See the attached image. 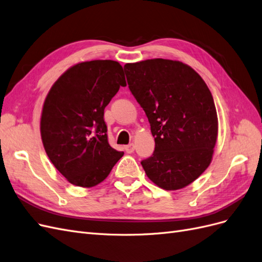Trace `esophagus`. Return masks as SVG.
Wrapping results in <instances>:
<instances>
[{
    "label": "esophagus",
    "instance_id": "obj_1",
    "mask_svg": "<svg viewBox=\"0 0 262 262\" xmlns=\"http://www.w3.org/2000/svg\"><path fill=\"white\" fill-rule=\"evenodd\" d=\"M124 149H125V152L126 153H132L133 150H134V144L133 143H130V144H128V145H125L124 146Z\"/></svg>",
    "mask_w": 262,
    "mask_h": 262
}]
</instances>
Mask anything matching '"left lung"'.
Returning <instances> with one entry per match:
<instances>
[{
  "label": "left lung",
  "mask_w": 262,
  "mask_h": 262,
  "mask_svg": "<svg viewBox=\"0 0 262 262\" xmlns=\"http://www.w3.org/2000/svg\"><path fill=\"white\" fill-rule=\"evenodd\" d=\"M124 72L155 140L153 155L141 162L146 176L164 190L187 187L209 167L217 140V114L208 85L176 60L126 63Z\"/></svg>",
  "instance_id": "1"
}]
</instances>
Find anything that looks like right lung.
<instances>
[{
	"label": "right lung",
	"mask_w": 262,
	"mask_h": 262,
	"mask_svg": "<svg viewBox=\"0 0 262 262\" xmlns=\"http://www.w3.org/2000/svg\"><path fill=\"white\" fill-rule=\"evenodd\" d=\"M125 85L119 62L84 61L68 69L47 95L40 118L42 144L70 184H100L123 156L108 143L104 110Z\"/></svg>",
	"instance_id": "obj_1"
}]
</instances>
